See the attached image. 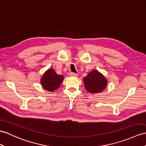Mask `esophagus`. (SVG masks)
Segmentation results:
<instances>
[{"label":"esophagus","mask_w":146,"mask_h":146,"mask_svg":"<svg viewBox=\"0 0 146 146\" xmlns=\"http://www.w3.org/2000/svg\"><path fill=\"white\" fill-rule=\"evenodd\" d=\"M70 76H72V77H77V74L76 73H74V72H70Z\"/></svg>","instance_id":"obj_1"}]
</instances>
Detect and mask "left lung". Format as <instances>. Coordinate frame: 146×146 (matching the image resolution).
Instances as JSON below:
<instances>
[{
	"label": "left lung",
	"mask_w": 146,
	"mask_h": 146,
	"mask_svg": "<svg viewBox=\"0 0 146 146\" xmlns=\"http://www.w3.org/2000/svg\"><path fill=\"white\" fill-rule=\"evenodd\" d=\"M107 82V79L97 70L91 71L84 78L85 87L91 94L102 92L106 88Z\"/></svg>",
	"instance_id": "8db88e82"
}]
</instances>
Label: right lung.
<instances>
[{
	"label": "right lung",
	"mask_w": 146,
	"mask_h": 146,
	"mask_svg": "<svg viewBox=\"0 0 146 146\" xmlns=\"http://www.w3.org/2000/svg\"><path fill=\"white\" fill-rule=\"evenodd\" d=\"M64 79V76L57 74L52 69H49L41 79L42 87L45 90L52 92L58 89Z\"/></svg>",
	"instance_id": "right-lung-1"
}]
</instances>
